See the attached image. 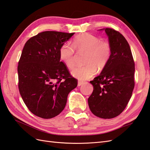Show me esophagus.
Masks as SVG:
<instances>
[{"label":"esophagus","instance_id":"esophagus-1","mask_svg":"<svg viewBox=\"0 0 150 150\" xmlns=\"http://www.w3.org/2000/svg\"><path fill=\"white\" fill-rule=\"evenodd\" d=\"M83 83V82H82V81H79L78 82V84H77V86L79 87V86H81L82 84Z\"/></svg>","mask_w":150,"mask_h":150}]
</instances>
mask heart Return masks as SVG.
<instances>
[{"label": "heart", "instance_id": "b5f03b06", "mask_svg": "<svg viewBox=\"0 0 150 150\" xmlns=\"http://www.w3.org/2000/svg\"><path fill=\"white\" fill-rule=\"evenodd\" d=\"M75 49L79 53L87 52V64L76 67L71 71L73 76L81 81L91 79L96 73L97 67L100 69L105 68L111 55V47L107 41H100L98 37L88 33L82 34L74 38L72 45L64 43L59 48V57L69 68H72L76 63Z\"/></svg>", "mask_w": 150, "mask_h": 150}]
</instances>
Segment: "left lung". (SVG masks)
Returning a JSON list of instances; mask_svg holds the SVG:
<instances>
[{"label": "left lung", "instance_id": "left-lung-1", "mask_svg": "<svg viewBox=\"0 0 150 150\" xmlns=\"http://www.w3.org/2000/svg\"><path fill=\"white\" fill-rule=\"evenodd\" d=\"M105 30L111 47L110 60L100 74L90 81L93 91L88 98L92 113L103 119H111L123 112L134 88L135 64L129 44L119 32Z\"/></svg>", "mask_w": 150, "mask_h": 150}]
</instances>
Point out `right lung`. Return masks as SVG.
<instances>
[{"label": "right lung", "mask_w": 150, "mask_h": 150, "mask_svg": "<svg viewBox=\"0 0 150 150\" xmlns=\"http://www.w3.org/2000/svg\"><path fill=\"white\" fill-rule=\"evenodd\" d=\"M75 33L45 31L28 40L18 66V88L24 103L36 116L50 119L66 106L77 86L59 57V48Z\"/></svg>", "instance_id": "add662e5"}]
</instances>
